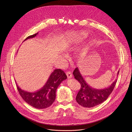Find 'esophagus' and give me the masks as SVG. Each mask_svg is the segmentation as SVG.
<instances>
[{
  "mask_svg": "<svg viewBox=\"0 0 132 132\" xmlns=\"http://www.w3.org/2000/svg\"><path fill=\"white\" fill-rule=\"evenodd\" d=\"M66 75H67V77H68V78H72V77L71 72H70V71H67V72H66Z\"/></svg>",
  "mask_w": 132,
  "mask_h": 132,
  "instance_id": "obj_1",
  "label": "esophagus"
}]
</instances>
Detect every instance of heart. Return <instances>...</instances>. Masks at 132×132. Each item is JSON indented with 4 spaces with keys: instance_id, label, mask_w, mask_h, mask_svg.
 <instances>
[{
    "instance_id": "b5f03b06",
    "label": "heart",
    "mask_w": 132,
    "mask_h": 132,
    "mask_svg": "<svg viewBox=\"0 0 132 132\" xmlns=\"http://www.w3.org/2000/svg\"><path fill=\"white\" fill-rule=\"evenodd\" d=\"M85 37V34L83 32L71 33L69 34L66 37L65 43H68L69 44H72L75 42H77L80 40L83 39Z\"/></svg>"
}]
</instances>
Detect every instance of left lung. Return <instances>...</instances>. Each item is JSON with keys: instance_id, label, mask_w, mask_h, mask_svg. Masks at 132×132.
<instances>
[{"instance_id": "obj_1", "label": "left lung", "mask_w": 132, "mask_h": 132, "mask_svg": "<svg viewBox=\"0 0 132 132\" xmlns=\"http://www.w3.org/2000/svg\"><path fill=\"white\" fill-rule=\"evenodd\" d=\"M119 70L118 71L117 76ZM75 78L78 80L81 88L76 98L77 102L85 108H92L98 105L106 100L113 90L117 80L116 79L109 87L103 89H96L89 86L79 70L78 67L75 68L73 72Z\"/></svg>"}]
</instances>
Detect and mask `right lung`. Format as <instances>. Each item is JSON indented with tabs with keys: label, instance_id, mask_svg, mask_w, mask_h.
<instances>
[{
	"label": "right lung",
	"instance_id": "1",
	"mask_svg": "<svg viewBox=\"0 0 132 132\" xmlns=\"http://www.w3.org/2000/svg\"><path fill=\"white\" fill-rule=\"evenodd\" d=\"M38 33L29 36L24 40L33 38ZM23 41V42H24ZM67 79L65 73L61 69H55L50 75L47 81L41 89L34 92L21 89L16 84L18 90L22 99L33 108L43 109L50 106L56 98V91L62 82Z\"/></svg>",
	"mask_w": 132,
	"mask_h": 132
}]
</instances>
